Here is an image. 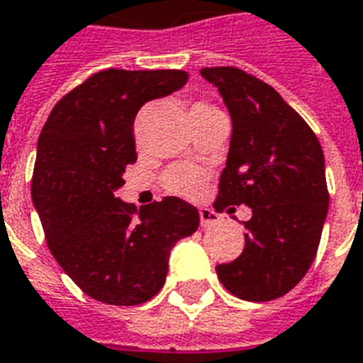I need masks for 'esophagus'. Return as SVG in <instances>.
Returning <instances> with one entry per match:
<instances>
[{
  "mask_svg": "<svg viewBox=\"0 0 363 363\" xmlns=\"http://www.w3.org/2000/svg\"><path fill=\"white\" fill-rule=\"evenodd\" d=\"M199 213H201V225L202 227H210V225H213V223H218V221H220V216L213 212L212 208H201V210H199Z\"/></svg>",
  "mask_w": 363,
  "mask_h": 363,
  "instance_id": "34e87169",
  "label": "esophagus"
}]
</instances>
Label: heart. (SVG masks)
<instances>
[{
    "instance_id": "b5f03b06",
    "label": "heart",
    "mask_w": 363,
    "mask_h": 363,
    "mask_svg": "<svg viewBox=\"0 0 363 363\" xmlns=\"http://www.w3.org/2000/svg\"><path fill=\"white\" fill-rule=\"evenodd\" d=\"M208 111H220V109L213 108L210 104H195L191 115L208 113ZM202 184H204V174L193 167H174L162 178L164 189L179 196H193L201 189Z\"/></svg>"
}]
</instances>
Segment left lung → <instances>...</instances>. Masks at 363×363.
Segmentation results:
<instances>
[{"instance_id":"left-lung-1","label":"left lung","mask_w":363,"mask_h":363,"mask_svg":"<svg viewBox=\"0 0 363 363\" xmlns=\"http://www.w3.org/2000/svg\"><path fill=\"white\" fill-rule=\"evenodd\" d=\"M233 119L227 164L213 208H252L246 242L216 267L233 296L272 301L296 288L318 252L330 193L324 151L313 128L265 81L233 66L204 67Z\"/></svg>"}]
</instances>
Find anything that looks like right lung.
Returning a JSON list of instances; mask_svg holds the SVG:
<instances>
[{
    "mask_svg": "<svg viewBox=\"0 0 363 363\" xmlns=\"http://www.w3.org/2000/svg\"><path fill=\"white\" fill-rule=\"evenodd\" d=\"M185 81L182 69H102L58 100L39 134L32 199L47 246L96 301H150L174 244L199 229V210L178 196L140 210L115 196L136 162V113Z\"/></svg>",
    "mask_w": 363,
    "mask_h": 363,
    "instance_id": "right-lung-1",
    "label": "right lung"
}]
</instances>
